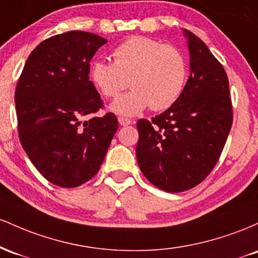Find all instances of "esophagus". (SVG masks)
<instances>
[{"label":"esophagus","mask_w":258,"mask_h":258,"mask_svg":"<svg viewBox=\"0 0 258 258\" xmlns=\"http://www.w3.org/2000/svg\"><path fill=\"white\" fill-rule=\"evenodd\" d=\"M119 123L121 126H128L131 125L132 121L128 119V117H125V116H119Z\"/></svg>","instance_id":"34e87169"}]
</instances>
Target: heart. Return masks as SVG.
Instances as JSON below:
<instances>
[{
	"instance_id": "obj_1",
	"label": "heart",
	"mask_w": 258,
	"mask_h": 258,
	"mask_svg": "<svg viewBox=\"0 0 258 258\" xmlns=\"http://www.w3.org/2000/svg\"><path fill=\"white\" fill-rule=\"evenodd\" d=\"M114 61L97 59L90 67V79L105 98H115L132 87L110 105L116 114L136 115L150 106L166 110L184 91L188 65L176 47L146 36H132L112 52Z\"/></svg>"
}]
</instances>
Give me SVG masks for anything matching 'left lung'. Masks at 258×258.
<instances>
[{"mask_svg": "<svg viewBox=\"0 0 258 258\" xmlns=\"http://www.w3.org/2000/svg\"><path fill=\"white\" fill-rule=\"evenodd\" d=\"M184 34L190 75L182 96L162 114L137 122L139 168L152 184L168 193L194 188L209 176L233 123L223 65L197 35Z\"/></svg>", "mask_w": 258, "mask_h": 258, "instance_id": "left-lung-1", "label": "left lung"}]
</instances>
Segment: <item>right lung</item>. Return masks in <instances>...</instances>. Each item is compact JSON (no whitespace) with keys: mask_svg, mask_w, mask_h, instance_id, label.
Instances as JSON below:
<instances>
[{"mask_svg":"<svg viewBox=\"0 0 258 258\" xmlns=\"http://www.w3.org/2000/svg\"><path fill=\"white\" fill-rule=\"evenodd\" d=\"M105 38L67 31L41 42L29 55L16 88L20 143L38 172L53 184L75 188L99 171L119 128L116 116L82 117L104 104L90 61Z\"/></svg>","mask_w":258,"mask_h":258,"instance_id":"obj_1","label":"right lung"}]
</instances>
